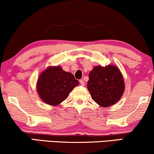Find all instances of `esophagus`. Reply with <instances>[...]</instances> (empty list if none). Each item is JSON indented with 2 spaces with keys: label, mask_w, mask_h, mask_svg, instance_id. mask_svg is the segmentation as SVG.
I'll use <instances>...</instances> for the list:
<instances>
[{
  "label": "esophagus",
  "mask_w": 154,
  "mask_h": 154,
  "mask_svg": "<svg viewBox=\"0 0 154 154\" xmlns=\"http://www.w3.org/2000/svg\"><path fill=\"white\" fill-rule=\"evenodd\" d=\"M80 84H81V85H83V86H84V85H85V82H84V81H83V79H82V80H80Z\"/></svg>",
  "instance_id": "esophagus-1"
}]
</instances>
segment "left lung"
I'll list each match as a JSON object with an SVG mask.
<instances>
[{
	"mask_svg": "<svg viewBox=\"0 0 154 154\" xmlns=\"http://www.w3.org/2000/svg\"><path fill=\"white\" fill-rule=\"evenodd\" d=\"M88 90L94 102L108 107L114 104L123 95L125 85L121 71L113 65L96 66L89 73Z\"/></svg>",
	"mask_w": 154,
	"mask_h": 154,
	"instance_id": "obj_1",
	"label": "left lung"
}]
</instances>
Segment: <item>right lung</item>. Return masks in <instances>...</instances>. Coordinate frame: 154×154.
<instances>
[{"label":"right lung","mask_w":154,"mask_h":154,"mask_svg":"<svg viewBox=\"0 0 154 154\" xmlns=\"http://www.w3.org/2000/svg\"><path fill=\"white\" fill-rule=\"evenodd\" d=\"M79 83L72 73L64 71L61 66H49L39 75L36 88L44 102L57 106L66 100Z\"/></svg>","instance_id":"add662e5"}]
</instances>
